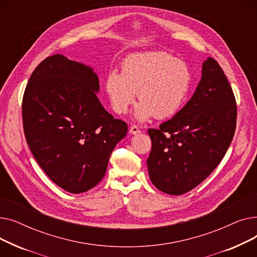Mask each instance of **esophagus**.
<instances>
[{"label": "esophagus", "mask_w": 257, "mask_h": 257, "mask_svg": "<svg viewBox=\"0 0 257 257\" xmlns=\"http://www.w3.org/2000/svg\"><path fill=\"white\" fill-rule=\"evenodd\" d=\"M129 132H130L131 134H139V133H141V130L139 129L138 126L134 125V126H131V127H130Z\"/></svg>", "instance_id": "obj_1"}]
</instances>
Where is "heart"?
Returning <instances> with one entry per match:
<instances>
[{"label":"heart","instance_id":"obj_1","mask_svg":"<svg viewBox=\"0 0 257 257\" xmlns=\"http://www.w3.org/2000/svg\"><path fill=\"white\" fill-rule=\"evenodd\" d=\"M193 83L188 65L166 52L132 54L120 64V73L105 78V91L112 109L126 113L137 97L141 103L134 116L146 121L152 116L166 119L177 114L184 105Z\"/></svg>","mask_w":257,"mask_h":257}]
</instances>
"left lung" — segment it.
Instances as JSON below:
<instances>
[{
	"label": "left lung",
	"instance_id": "obj_1",
	"mask_svg": "<svg viewBox=\"0 0 257 257\" xmlns=\"http://www.w3.org/2000/svg\"><path fill=\"white\" fill-rule=\"evenodd\" d=\"M235 124L232 88L219 63L208 57L190 101L158 129L148 130L152 149L147 166L152 183L174 196L193 190L221 163Z\"/></svg>",
	"mask_w": 257,
	"mask_h": 257
}]
</instances>
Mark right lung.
<instances>
[{"label":"right lung","instance_id":"obj_1","mask_svg":"<svg viewBox=\"0 0 257 257\" xmlns=\"http://www.w3.org/2000/svg\"><path fill=\"white\" fill-rule=\"evenodd\" d=\"M99 77L84 63L56 54L32 73L23 98L25 137L48 177L72 194L104 177L116 144L128 131L98 99Z\"/></svg>","mask_w":257,"mask_h":257}]
</instances>
